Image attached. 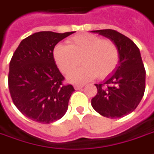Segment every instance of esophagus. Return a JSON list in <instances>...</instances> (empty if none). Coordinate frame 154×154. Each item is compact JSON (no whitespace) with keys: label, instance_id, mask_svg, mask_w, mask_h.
Segmentation results:
<instances>
[{"label":"esophagus","instance_id":"34e87169","mask_svg":"<svg viewBox=\"0 0 154 154\" xmlns=\"http://www.w3.org/2000/svg\"><path fill=\"white\" fill-rule=\"evenodd\" d=\"M83 87V85H79V84H76V85H74V88L75 90H79L81 88Z\"/></svg>","mask_w":154,"mask_h":154}]
</instances>
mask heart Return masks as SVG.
<instances>
[{"mask_svg":"<svg viewBox=\"0 0 154 154\" xmlns=\"http://www.w3.org/2000/svg\"><path fill=\"white\" fill-rule=\"evenodd\" d=\"M54 56L64 75L76 69L80 62L83 63L84 66L69 75L72 82H85L96 76L105 79L115 71L120 60L118 48L113 41L91 33H81L68 39L67 46L55 48Z\"/></svg>","mask_w":154,"mask_h":154,"instance_id":"b5f03b06","label":"heart"}]
</instances>
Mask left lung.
I'll return each instance as SVG.
<instances>
[{
	"instance_id": "1",
	"label": "left lung",
	"mask_w": 154,
	"mask_h": 154,
	"mask_svg": "<svg viewBox=\"0 0 154 154\" xmlns=\"http://www.w3.org/2000/svg\"><path fill=\"white\" fill-rule=\"evenodd\" d=\"M116 43L120 60L114 74L103 84L95 85L96 95L91 106L108 118H119L135 110L145 91L146 71L139 48L130 38L111 29L93 31Z\"/></svg>"
}]
</instances>
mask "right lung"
<instances>
[{
  "label": "right lung",
  "instance_id": "add662e5",
  "mask_svg": "<svg viewBox=\"0 0 154 154\" xmlns=\"http://www.w3.org/2000/svg\"><path fill=\"white\" fill-rule=\"evenodd\" d=\"M74 32H38L20 43L9 65L8 87L14 105L37 122L49 124L68 110L75 89L64 85L54 58L55 45Z\"/></svg>",
  "mask_w": 154,
  "mask_h": 154
}]
</instances>
